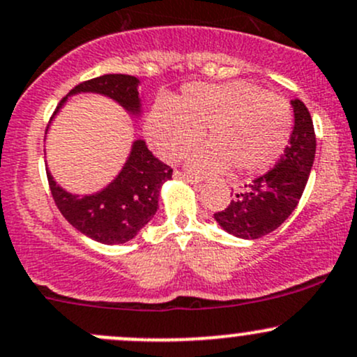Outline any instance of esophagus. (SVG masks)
I'll return each mask as SVG.
<instances>
[{
    "label": "esophagus",
    "instance_id": "1",
    "mask_svg": "<svg viewBox=\"0 0 357 357\" xmlns=\"http://www.w3.org/2000/svg\"><path fill=\"white\" fill-rule=\"evenodd\" d=\"M174 178L185 179V181L191 183V185H198V183L202 181V179L198 178V176H191V174H188V172H181V171H176L174 172Z\"/></svg>",
    "mask_w": 357,
    "mask_h": 357
}]
</instances>
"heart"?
<instances>
[{
  "label": "heart",
  "mask_w": 357,
  "mask_h": 357,
  "mask_svg": "<svg viewBox=\"0 0 357 357\" xmlns=\"http://www.w3.org/2000/svg\"><path fill=\"white\" fill-rule=\"evenodd\" d=\"M205 126L210 144L191 153L195 171L257 174L282 155L294 118L286 100L241 80L186 85L174 106L157 102L147 118L150 142L164 159L183 155Z\"/></svg>",
  "instance_id": "heart-1"
}]
</instances>
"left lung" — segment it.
<instances>
[{"label":"left lung","instance_id":"left-lung-1","mask_svg":"<svg viewBox=\"0 0 357 357\" xmlns=\"http://www.w3.org/2000/svg\"><path fill=\"white\" fill-rule=\"evenodd\" d=\"M291 104L294 128L279 162L245 185V190L236 193L226 208L213 213L217 224L236 238L258 239L270 234L301 200L314 160L317 137L307 107L299 99L291 100Z\"/></svg>","mask_w":357,"mask_h":357}]
</instances>
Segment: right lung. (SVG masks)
Returning a JSON list of instances; mask_svg holds the SVG:
<instances>
[{
  "mask_svg": "<svg viewBox=\"0 0 357 357\" xmlns=\"http://www.w3.org/2000/svg\"><path fill=\"white\" fill-rule=\"evenodd\" d=\"M138 78L109 73L82 82L68 96L80 92L102 93L121 104L130 114H140ZM68 97L56 107L61 109ZM172 178V169L157 159L144 140H135L130 157L114 181L93 195H71L56 185L51 172L47 181L52 200L66 220L82 234L104 245H121L138 234L159 208L160 188Z\"/></svg>",
  "mask_w": 357,
  "mask_h": 357,
  "instance_id": "1",
  "label": "right lung"
}]
</instances>
